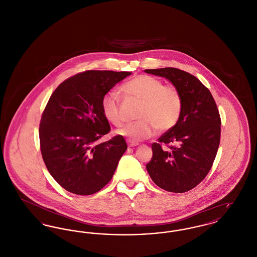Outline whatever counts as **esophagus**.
Returning <instances> with one entry per match:
<instances>
[{
  "mask_svg": "<svg viewBox=\"0 0 257 257\" xmlns=\"http://www.w3.org/2000/svg\"><path fill=\"white\" fill-rule=\"evenodd\" d=\"M139 146V144L137 143H131V142H128V147H135Z\"/></svg>",
  "mask_w": 257,
  "mask_h": 257,
  "instance_id": "34e87169",
  "label": "esophagus"
}]
</instances>
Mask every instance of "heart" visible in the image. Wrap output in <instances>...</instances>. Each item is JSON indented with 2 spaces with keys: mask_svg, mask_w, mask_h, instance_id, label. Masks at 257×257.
Instances as JSON below:
<instances>
[{
  "mask_svg": "<svg viewBox=\"0 0 257 257\" xmlns=\"http://www.w3.org/2000/svg\"><path fill=\"white\" fill-rule=\"evenodd\" d=\"M120 91L128 99L142 101L139 121L126 125L117 134L132 142H140L154 136L159 129L165 132L178 122L183 107L180 90L173 85H164L156 77L139 75L120 86ZM105 118L116 127L124 123L120 99L116 92L106 93L101 100Z\"/></svg>",
  "mask_w": 257,
  "mask_h": 257,
  "instance_id": "obj_1",
  "label": "heart"
}]
</instances>
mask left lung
<instances>
[{
  "instance_id": "left-lung-1",
  "label": "left lung",
  "mask_w": 257,
  "mask_h": 257,
  "mask_svg": "<svg viewBox=\"0 0 257 257\" xmlns=\"http://www.w3.org/2000/svg\"><path fill=\"white\" fill-rule=\"evenodd\" d=\"M145 71L170 80L183 100L178 122L152 144L147 171L161 189L188 192L206 177L218 152L221 122L217 104L210 90L192 74L173 67ZM162 144L170 149L163 150Z\"/></svg>"
}]
</instances>
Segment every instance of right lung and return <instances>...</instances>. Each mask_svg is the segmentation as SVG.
Here are the masks:
<instances>
[{
  "label": "right lung",
  "instance_id": "obj_1",
  "mask_svg": "<svg viewBox=\"0 0 257 257\" xmlns=\"http://www.w3.org/2000/svg\"><path fill=\"white\" fill-rule=\"evenodd\" d=\"M130 74L87 70L52 93L39 124L40 151L50 174L66 191L89 196L110 182L127 145L120 135L98 143L110 131L101 100Z\"/></svg>",
  "mask_w": 257,
  "mask_h": 257
}]
</instances>
